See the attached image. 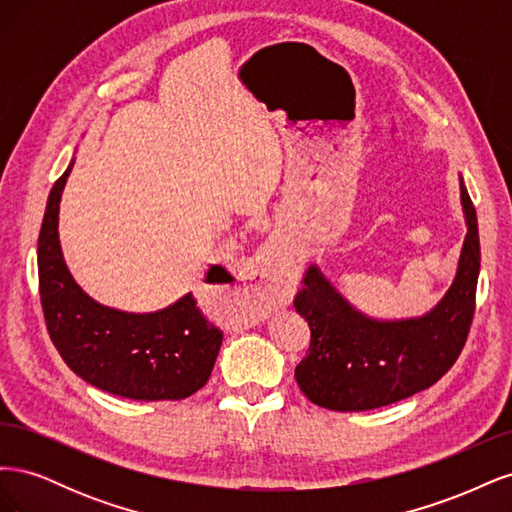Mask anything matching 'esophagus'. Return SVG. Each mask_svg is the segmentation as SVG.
<instances>
[{
	"instance_id": "esophagus-1",
	"label": "esophagus",
	"mask_w": 512,
	"mask_h": 512,
	"mask_svg": "<svg viewBox=\"0 0 512 512\" xmlns=\"http://www.w3.org/2000/svg\"><path fill=\"white\" fill-rule=\"evenodd\" d=\"M250 280V294L254 299L260 303H275L284 299L292 286V265L277 247H271L256 258Z\"/></svg>"
}]
</instances>
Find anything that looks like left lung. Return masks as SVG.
<instances>
[{"label": "left lung", "mask_w": 512, "mask_h": 512, "mask_svg": "<svg viewBox=\"0 0 512 512\" xmlns=\"http://www.w3.org/2000/svg\"><path fill=\"white\" fill-rule=\"evenodd\" d=\"M466 239L444 297L414 318L382 320L356 309L318 265L307 269L294 299L312 342L294 369L301 391L320 408L363 412L395 404L436 384L466 344L480 273L476 209L459 177Z\"/></svg>", "instance_id": "1"}]
</instances>
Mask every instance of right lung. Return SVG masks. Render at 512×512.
<instances>
[{"mask_svg":"<svg viewBox=\"0 0 512 512\" xmlns=\"http://www.w3.org/2000/svg\"><path fill=\"white\" fill-rule=\"evenodd\" d=\"M72 166L74 158L53 185L38 237L40 301L55 348L100 391L138 401L190 397L211 376L222 331L192 292L158 312L134 314L98 303L76 284L59 243V203Z\"/></svg>","mask_w":512,"mask_h":512,"instance_id":"1","label":"right lung"}]
</instances>
